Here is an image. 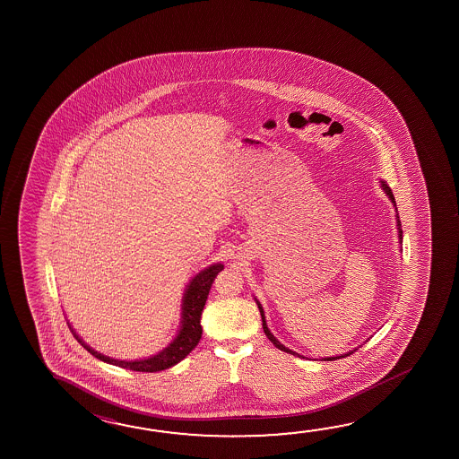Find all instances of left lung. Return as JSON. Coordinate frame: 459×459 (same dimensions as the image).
Returning a JSON list of instances; mask_svg holds the SVG:
<instances>
[{"label":"left lung","mask_w":459,"mask_h":459,"mask_svg":"<svg viewBox=\"0 0 459 459\" xmlns=\"http://www.w3.org/2000/svg\"><path fill=\"white\" fill-rule=\"evenodd\" d=\"M379 184H381V188H383L384 194L385 195L389 196V200H391V204H394V208H395V219H397V230H398V243H402V224H400V219H398V212H397V204H395V198H394V194H392L391 187L385 184V182L381 179L379 181ZM255 304H257V308H259V312H261V318H263V328L264 333H265V336L269 338V341H271L272 344L273 346L277 347V349H280V351H283V352L286 353H291V355H296V357H301L299 353L294 352V351H291V349H288V347L283 346L280 341H278L273 334H272L271 330H269V326H267V322H265V316H264V308L263 306H261V302L257 301L255 298ZM357 349H353V351H349V352L346 353H341V355H336V357H325V359H322V360L325 361H331V360H338V359H342V357H347V355H351V353L355 352ZM304 359V357H302Z\"/></svg>","instance_id":"obj_1"}]
</instances>
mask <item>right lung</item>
Here are the masks:
<instances>
[{
    "mask_svg": "<svg viewBox=\"0 0 459 459\" xmlns=\"http://www.w3.org/2000/svg\"><path fill=\"white\" fill-rule=\"evenodd\" d=\"M222 269H224V264H211L208 267H204V271L198 272L195 277L188 281L184 296H182L181 324H179L178 334L174 336L173 341L163 351H160V352L151 355V357L139 359V360H118V359L107 357L104 353L98 352L92 347L88 346L83 339L76 334V331L72 328V325H68V326L72 328V333L78 339V342L99 360L106 361V363H110L115 367H120V368L143 371V373H157L161 369L171 368L176 363L184 360L188 353L195 349L198 341L202 338V331H204L202 330V324H200L202 312H204V304L208 299L211 285Z\"/></svg>",
    "mask_w": 459,
    "mask_h": 459,
    "instance_id": "right-lung-1",
    "label": "right lung"
}]
</instances>
